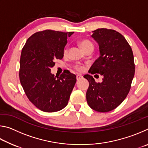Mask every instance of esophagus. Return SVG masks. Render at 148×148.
I'll return each instance as SVG.
<instances>
[{"mask_svg":"<svg viewBox=\"0 0 148 148\" xmlns=\"http://www.w3.org/2000/svg\"><path fill=\"white\" fill-rule=\"evenodd\" d=\"M82 77H83V76H82V75L77 74V76H76V79H77V80H79L80 79H81V78H82Z\"/></svg>","mask_w":148,"mask_h":148,"instance_id":"1","label":"esophagus"}]
</instances>
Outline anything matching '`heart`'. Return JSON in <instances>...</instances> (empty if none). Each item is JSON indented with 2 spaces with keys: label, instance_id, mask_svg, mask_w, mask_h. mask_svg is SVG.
I'll list each match as a JSON object with an SVG mask.
<instances>
[{
  "label": "heart",
  "instance_id": "obj_1",
  "mask_svg": "<svg viewBox=\"0 0 148 148\" xmlns=\"http://www.w3.org/2000/svg\"><path fill=\"white\" fill-rule=\"evenodd\" d=\"M79 46L82 47V49L84 50V51H86V50L88 49H93V44L92 43L91 41L88 40H82L79 42ZM69 51V48L68 47H66L64 50V56H66L67 53H68ZM74 68L76 70V71L79 72H82L84 70V67L83 66H81V65H75Z\"/></svg>",
  "mask_w": 148,
  "mask_h": 148
}]
</instances>
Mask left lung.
Wrapping results in <instances>:
<instances>
[{"mask_svg": "<svg viewBox=\"0 0 148 148\" xmlns=\"http://www.w3.org/2000/svg\"><path fill=\"white\" fill-rule=\"evenodd\" d=\"M92 32L100 56L89 72L104 77L97 83L91 75L84 76L89 82L87 102L95 111L108 112L121 104L130 91L135 72L133 53L125 37L115 30L102 28Z\"/></svg>", "mask_w": 148, "mask_h": 148, "instance_id": "obj_1", "label": "left lung"}]
</instances>
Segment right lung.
Returning <instances> with one entry per match:
<instances>
[{"label":"right lung","instance_id":"add662e5","mask_svg":"<svg viewBox=\"0 0 148 148\" xmlns=\"http://www.w3.org/2000/svg\"><path fill=\"white\" fill-rule=\"evenodd\" d=\"M73 33L53 30L35 32L22 49L20 82L29 101L43 112L63 109L76 82V76L69 71L59 76L51 73L55 60L62 59L67 38Z\"/></svg>","mask_w":148,"mask_h":148}]
</instances>
